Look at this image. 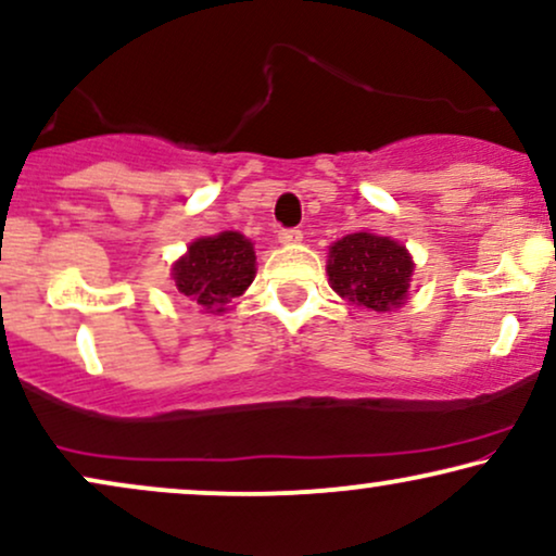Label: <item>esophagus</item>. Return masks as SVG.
I'll return each instance as SVG.
<instances>
[{
	"label": "esophagus",
	"mask_w": 556,
	"mask_h": 556,
	"mask_svg": "<svg viewBox=\"0 0 556 556\" xmlns=\"http://www.w3.org/2000/svg\"><path fill=\"white\" fill-rule=\"evenodd\" d=\"M304 235H301V229H280L278 231V242L280 244H299Z\"/></svg>",
	"instance_id": "esophagus-1"
}]
</instances>
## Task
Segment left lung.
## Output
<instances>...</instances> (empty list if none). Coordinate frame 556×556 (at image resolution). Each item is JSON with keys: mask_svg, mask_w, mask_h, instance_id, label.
<instances>
[{"mask_svg": "<svg viewBox=\"0 0 556 556\" xmlns=\"http://www.w3.org/2000/svg\"><path fill=\"white\" fill-rule=\"evenodd\" d=\"M415 263L407 247L389 237L348 235L330 247L332 289L355 306L371 312H392L407 299Z\"/></svg>", "mask_w": 556, "mask_h": 556, "instance_id": "1", "label": "left lung"}]
</instances>
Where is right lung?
<instances>
[{
	"label": "right lung",
	"mask_w": 556,
	"mask_h": 556,
	"mask_svg": "<svg viewBox=\"0 0 556 556\" xmlns=\"http://www.w3.org/2000/svg\"><path fill=\"white\" fill-rule=\"evenodd\" d=\"M255 250L239 231H222L190 242L173 265L177 291L195 301L203 312H224L231 299L242 296L255 278Z\"/></svg>",
	"instance_id": "add662e5"
}]
</instances>
